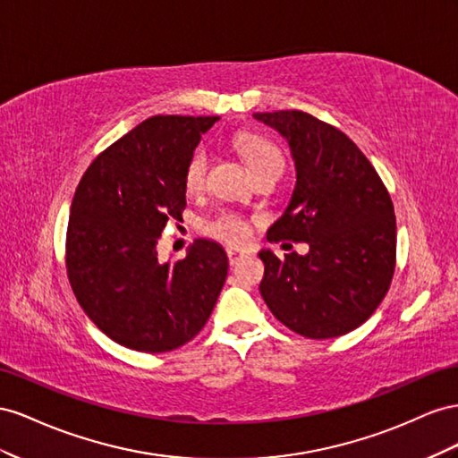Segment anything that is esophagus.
Here are the masks:
<instances>
[{
	"mask_svg": "<svg viewBox=\"0 0 458 458\" xmlns=\"http://www.w3.org/2000/svg\"><path fill=\"white\" fill-rule=\"evenodd\" d=\"M226 253H228V259H230V265H236L240 259L247 257V251H243V250H238V247H228Z\"/></svg>",
	"mask_w": 458,
	"mask_h": 458,
	"instance_id": "34e87169",
	"label": "esophagus"
}]
</instances>
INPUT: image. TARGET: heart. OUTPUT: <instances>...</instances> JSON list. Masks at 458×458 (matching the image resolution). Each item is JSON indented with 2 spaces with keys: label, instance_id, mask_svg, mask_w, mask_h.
Listing matches in <instances>:
<instances>
[{
  "label": "heart",
  "instance_id": "obj_1",
  "mask_svg": "<svg viewBox=\"0 0 458 458\" xmlns=\"http://www.w3.org/2000/svg\"><path fill=\"white\" fill-rule=\"evenodd\" d=\"M233 146L245 159L251 173L257 174L268 166H282L284 159L280 149L274 146L268 138H263L253 132H240L233 138ZM208 168V153L205 149H198L186 165L184 184L188 191H201L205 186V176ZM205 232L220 242L226 243H243L251 236V226L247 218L238 213L225 211L211 218L205 225Z\"/></svg>",
  "mask_w": 458,
  "mask_h": 458
}]
</instances>
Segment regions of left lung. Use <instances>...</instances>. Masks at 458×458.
<instances>
[{
  "mask_svg": "<svg viewBox=\"0 0 458 458\" xmlns=\"http://www.w3.org/2000/svg\"><path fill=\"white\" fill-rule=\"evenodd\" d=\"M253 116L287 140L297 173L290 205L270 226L268 240L309 243L307 255L259 253L265 263L260 295L299 335H344L369 320L394 278V203L376 168L342 130L303 111Z\"/></svg>",
  "mask_w": 458,
  "mask_h": 458,
  "instance_id": "1",
  "label": "left lung"
}]
</instances>
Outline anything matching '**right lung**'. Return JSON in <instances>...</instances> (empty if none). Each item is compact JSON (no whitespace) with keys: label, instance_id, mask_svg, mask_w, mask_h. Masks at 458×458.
Instances as JSON below:
<instances>
[{"label":"right lung","instance_id":"obj_1","mask_svg":"<svg viewBox=\"0 0 458 458\" xmlns=\"http://www.w3.org/2000/svg\"><path fill=\"white\" fill-rule=\"evenodd\" d=\"M218 116L157 114L99 153L78 184L67 274L78 303L113 342L141 352L186 345L211 317L228 274L225 250L195 240L159 263L157 240L186 208L184 173Z\"/></svg>","mask_w":458,"mask_h":458}]
</instances>
